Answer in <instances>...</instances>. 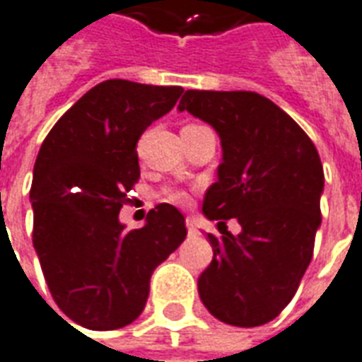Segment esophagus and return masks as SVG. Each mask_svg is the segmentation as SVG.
I'll list each match as a JSON object with an SVG mask.
<instances>
[{"label":"esophagus","instance_id":"1","mask_svg":"<svg viewBox=\"0 0 362 362\" xmlns=\"http://www.w3.org/2000/svg\"><path fill=\"white\" fill-rule=\"evenodd\" d=\"M186 228H187V233L189 235H197L199 231H197V228H195V222H193L192 218H186Z\"/></svg>","mask_w":362,"mask_h":362}]
</instances>
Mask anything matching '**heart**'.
<instances>
[{"mask_svg":"<svg viewBox=\"0 0 362 362\" xmlns=\"http://www.w3.org/2000/svg\"><path fill=\"white\" fill-rule=\"evenodd\" d=\"M165 197H167L170 203H176V205H184V203H187V193L182 192V189H167Z\"/></svg>","mask_w":362,"mask_h":362,"instance_id":"obj_1","label":"heart"}]
</instances>
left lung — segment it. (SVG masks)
Here are the masks:
<instances>
[{
	"label": "left lung",
	"mask_w": 362,
	"mask_h": 362,
	"mask_svg": "<svg viewBox=\"0 0 362 362\" xmlns=\"http://www.w3.org/2000/svg\"><path fill=\"white\" fill-rule=\"evenodd\" d=\"M218 132L222 163L203 199L209 220L242 231L206 233L212 262L201 302L233 327H260L285 310L313 256L325 173L310 136L269 98L250 90H186L178 104Z\"/></svg>",
	"instance_id": "8db88e82"
}]
</instances>
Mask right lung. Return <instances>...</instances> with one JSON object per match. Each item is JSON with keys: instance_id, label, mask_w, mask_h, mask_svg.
<instances>
[{"instance_id": "right-lung-1", "label": "right lung", "mask_w": 362, "mask_h": 362, "mask_svg": "<svg viewBox=\"0 0 362 362\" xmlns=\"http://www.w3.org/2000/svg\"><path fill=\"white\" fill-rule=\"evenodd\" d=\"M182 87L107 79L52 127L34 165V248L54 302L89 330L127 327L144 310L150 277L186 239L176 206L151 209L144 228L119 222L140 178L136 144L169 114Z\"/></svg>"}]
</instances>
